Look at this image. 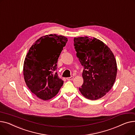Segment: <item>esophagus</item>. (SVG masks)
Returning a JSON list of instances; mask_svg holds the SVG:
<instances>
[{"instance_id":"34e87169","label":"esophagus","mask_w":135,"mask_h":135,"mask_svg":"<svg viewBox=\"0 0 135 135\" xmlns=\"http://www.w3.org/2000/svg\"><path fill=\"white\" fill-rule=\"evenodd\" d=\"M74 79V77L73 76H71L70 77H68L66 78V80L68 81H71V80H73Z\"/></svg>"}]
</instances>
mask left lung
<instances>
[{
	"mask_svg": "<svg viewBox=\"0 0 135 135\" xmlns=\"http://www.w3.org/2000/svg\"><path fill=\"white\" fill-rule=\"evenodd\" d=\"M76 55L84 67L83 83L80 92L86 99L95 100L104 97L113 86L117 66L109 47L97 38L74 37Z\"/></svg>",
	"mask_w": 135,
	"mask_h": 135,
	"instance_id": "8db88e82",
	"label": "left lung"
}]
</instances>
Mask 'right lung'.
Wrapping results in <instances>:
<instances>
[{
	"mask_svg": "<svg viewBox=\"0 0 135 135\" xmlns=\"http://www.w3.org/2000/svg\"><path fill=\"white\" fill-rule=\"evenodd\" d=\"M68 38L56 34L43 36L34 43L23 64L25 82L35 95L48 100L58 93L64 83L55 72L57 61Z\"/></svg>",
	"mask_w": 135,
	"mask_h": 135,
	"instance_id": "obj_1",
	"label": "right lung"
}]
</instances>
